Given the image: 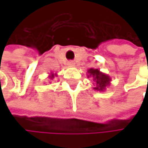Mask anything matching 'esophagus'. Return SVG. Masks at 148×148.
Listing matches in <instances>:
<instances>
[{
    "label": "esophagus",
    "mask_w": 148,
    "mask_h": 148,
    "mask_svg": "<svg viewBox=\"0 0 148 148\" xmlns=\"http://www.w3.org/2000/svg\"><path fill=\"white\" fill-rule=\"evenodd\" d=\"M69 66H74V62L73 61H70V62H69Z\"/></svg>",
    "instance_id": "esophagus-1"
}]
</instances>
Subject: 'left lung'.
Returning <instances> with one entry per match:
<instances>
[{
    "mask_svg": "<svg viewBox=\"0 0 148 148\" xmlns=\"http://www.w3.org/2000/svg\"><path fill=\"white\" fill-rule=\"evenodd\" d=\"M87 77H92V80L95 82V87H93L95 91L103 92L110 85L111 78L98 69L92 68L87 70Z\"/></svg>",
    "mask_w": 148,
    "mask_h": 148,
    "instance_id": "obj_1",
    "label": "left lung"
}]
</instances>
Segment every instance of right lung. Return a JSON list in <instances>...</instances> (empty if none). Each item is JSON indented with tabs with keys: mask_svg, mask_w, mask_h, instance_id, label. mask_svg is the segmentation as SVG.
Segmentation results:
<instances>
[{
	"mask_svg": "<svg viewBox=\"0 0 148 148\" xmlns=\"http://www.w3.org/2000/svg\"><path fill=\"white\" fill-rule=\"evenodd\" d=\"M55 76H56V74H53V73L51 72V73L49 74V75L48 76V78H49V79H51V80H52V79L55 78Z\"/></svg>",
	"mask_w": 148,
	"mask_h": 148,
	"instance_id": "1",
	"label": "right lung"
}]
</instances>
